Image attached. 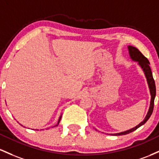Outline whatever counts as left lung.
Instances as JSON below:
<instances>
[{"label": "left lung", "instance_id": "left-lung-1", "mask_svg": "<svg viewBox=\"0 0 159 159\" xmlns=\"http://www.w3.org/2000/svg\"><path fill=\"white\" fill-rule=\"evenodd\" d=\"M128 51H129V55L131 58L134 61L138 62V65L140 66V67L142 68L143 71L144 72L146 78H147V81L149 85V92H150L151 94V101H150V106H149V111L146 116L145 119H143V121L140 123L139 125H137L136 127L131 128V129L128 130V131H123V132L120 133H116V134H113V135L115 136H120V135H125L129 134L132 131H135L139 127L145 124L147 122L148 119H149V117L151 116L152 113L153 108H154V100L155 97H156V84H155V80L153 79L152 76V73L151 71V68L149 67V60L146 58L138 50V49H137L136 47H134L132 46H128Z\"/></svg>", "mask_w": 159, "mask_h": 159}]
</instances>
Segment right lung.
Instances as JSON below:
<instances>
[{"instance_id": "obj_1", "label": "right lung", "mask_w": 159, "mask_h": 159, "mask_svg": "<svg viewBox=\"0 0 159 159\" xmlns=\"http://www.w3.org/2000/svg\"><path fill=\"white\" fill-rule=\"evenodd\" d=\"M61 116H60L59 119H58V124H57L56 126H57V125H58V124H59V122H60V120H61Z\"/></svg>"}]
</instances>
